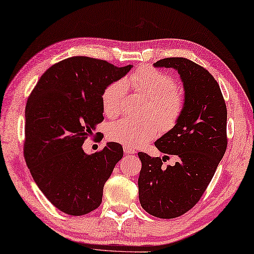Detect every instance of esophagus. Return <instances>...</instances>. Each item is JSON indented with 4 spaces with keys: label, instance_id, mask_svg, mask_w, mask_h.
Masks as SVG:
<instances>
[{
    "label": "esophagus",
    "instance_id": "esophagus-1",
    "mask_svg": "<svg viewBox=\"0 0 254 254\" xmlns=\"http://www.w3.org/2000/svg\"><path fill=\"white\" fill-rule=\"evenodd\" d=\"M124 152H125V154H134V153H136L135 149H132L130 147H127V146L124 147Z\"/></svg>",
    "mask_w": 254,
    "mask_h": 254
}]
</instances>
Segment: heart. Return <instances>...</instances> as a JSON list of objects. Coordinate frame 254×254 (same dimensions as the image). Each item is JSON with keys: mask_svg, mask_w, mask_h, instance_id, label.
I'll return each instance as SVG.
<instances>
[{"mask_svg": "<svg viewBox=\"0 0 254 254\" xmlns=\"http://www.w3.org/2000/svg\"><path fill=\"white\" fill-rule=\"evenodd\" d=\"M137 92L149 98L147 115L157 119L145 120L122 119L109 125L108 138L130 148L142 147L159 135L161 127L170 130L176 126L185 109L184 91L176 86L174 78L154 67H142L132 73L127 80ZM127 84L123 80L106 86L101 95L102 109L107 117L115 118L122 112ZM157 121L159 122L157 123Z\"/></svg>", "mask_w": 254, "mask_h": 254, "instance_id": "heart-1", "label": "heart"}]
</instances>
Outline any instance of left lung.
<instances>
[{"instance_id":"obj_1","label":"left lung","mask_w":254,"mask_h":254,"mask_svg":"<svg viewBox=\"0 0 254 254\" xmlns=\"http://www.w3.org/2000/svg\"><path fill=\"white\" fill-rule=\"evenodd\" d=\"M155 67L174 68L184 82L186 105L176 126L155 142L160 152L176 155L174 166L139 152L138 196L155 217L176 218L199 201L227 147V109L221 88L202 66L184 57L157 61Z\"/></svg>"}]
</instances>
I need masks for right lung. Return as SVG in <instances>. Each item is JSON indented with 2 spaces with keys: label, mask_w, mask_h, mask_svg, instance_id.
Returning <instances> with one entry per match:
<instances>
[{
  "label": "right lung",
  "mask_w": 254,
  "mask_h": 254,
  "mask_svg": "<svg viewBox=\"0 0 254 254\" xmlns=\"http://www.w3.org/2000/svg\"><path fill=\"white\" fill-rule=\"evenodd\" d=\"M131 67L69 57L46 70L29 95L24 159L41 192L65 214L82 216L97 209L106 181L124 155L118 143H107L92 155L82 145L103 120V90Z\"/></svg>",
  "instance_id": "right-lung-1"
}]
</instances>
